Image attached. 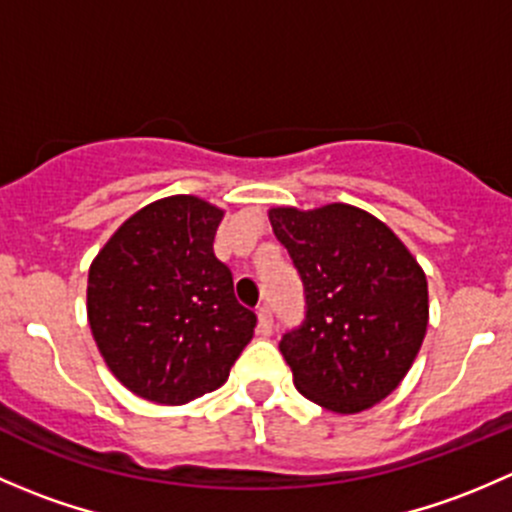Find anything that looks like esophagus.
Listing matches in <instances>:
<instances>
[{"mask_svg":"<svg viewBox=\"0 0 512 512\" xmlns=\"http://www.w3.org/2000/svg\"><path fill=\"white\" fill-rule=\"evenodd\" d=\"M257 319H260V332L270 334L272 332V309L267 307V304H262V307L257 309Z\"/></svg>","mask_w":512,"mask_h":512,"instance_id":"1","label":"esophagus"}]
</instances>
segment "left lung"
<instances>
[{
	"label": "left lung",
	"instance_id": "1",
	"mask_svg": "<svg viewBox=\"0 0 512 512\" xmlns=\"http://www.w3.org/2000/svg\"><path fill=\"white\" fill-rule=\"evenodd\" d=\"M270 223L304 287V322L280 342L297 391L334 414L379 404L426 337L421 265L379 218L354 205L272 208Z\"/></svg>",
	"mask_w": 512,
	"mask_h": 512
}]
</instances>
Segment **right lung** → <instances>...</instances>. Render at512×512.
Returning <instances> with one entry per match:
<instances>
[{
	"label": "right lung",
	"mask_w": 512,
	"mask_h": 512,
	"mask_svg": "<svg viewBox=\"0 0 512 512\" xmlns=\"http://www.w3.org/2000/svg\"><path fill=\"white\" fill-rule=\"evenodd\" d=\"M223 210L170 195L126 220L91 262L86 312L108 369L136 396L180 406L223 386L257 317L213 252Z\"/></svg>",
	"instance_id": "right-lung-1"
}]
</instances>
